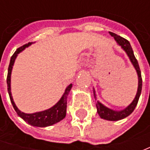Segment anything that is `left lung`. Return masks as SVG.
Masks as SVG:
<instances>
[{
    "label": "left lung",
    "mask_w": 150,
    "mask_h": 150,
    "mask_svg": "<svg viewBox=\"0 0 150 150\" xmlns=\"http://www.w3.org/2000/svg\"><path fill=\"white\" fill-rule=\"evenodd\" d=\"M109 34L112 37H113V38L115 39V41L117 42V43L119 46H121V47L127 53L128 57H129L130 62H132L133 66L134 67V68H135L137 74H138V78H139V86H138V91H137L135 98H134V99L133 100V102L130 103L129 105L127 108H125L123 110H121V111H114L112 109H110V108L105 107L103 104H102L99 101H97V103H96L97 112H98V115L100 116L101 118H103V119H106V120H109V121H118V120H120V119H123V118L128 117L134 110L136 105H137V103L139 102V96L141 94L142 77L140 68H139V66L138 61H137L135 57H134V52H133V49L131 47L129 42L128 40L124 39V38L120 37V36H118L117 34H115L113 32H109ZM93 95H94V98L97 99L94 90H93Z\"/></svg>",
    "instance_id": "obj_1"
}]
</instances>
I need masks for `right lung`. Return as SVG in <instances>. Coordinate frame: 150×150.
I'll return each mask as SVG.
<instances>
[{"mask_svg": "<svg viewBox=\"0 0 150 150\" xmlns=\"http://www.w3.org/2000/svg\"><path fill=\"white\" fill-rule=\"evenodd\" d=\"M31 45V42L25 44L22 47H21L19 48H17L16 51L14 52V54L11 56V61H10V64L8 67V73H7V78H6V83H7V90H8L9 96H10V99L12 103V106L14 108L15 111L18 114V116H20L21 118L23 120H25L29 124H31L32 126H36V127H47L51 126L52 124H57L58 122H60L61 120H62L63 118L66 117L67 112V95L69 94V92L72 88V84H70L67 87L65 93H63L62 97L61 98V99L54 106L50 108L49 109L44 110L42 112H37L34 113H25V112H21L18 109V108L16 106L12 96H11V70H12V67L14 65L15 60L17 57V55L20 53L21 52H22L26 47H29Z\"/></svg>", "mask_w": 150, "mask_h": 150, "instance_id": "obj_1", "label": "right lung"}]
</instances>
